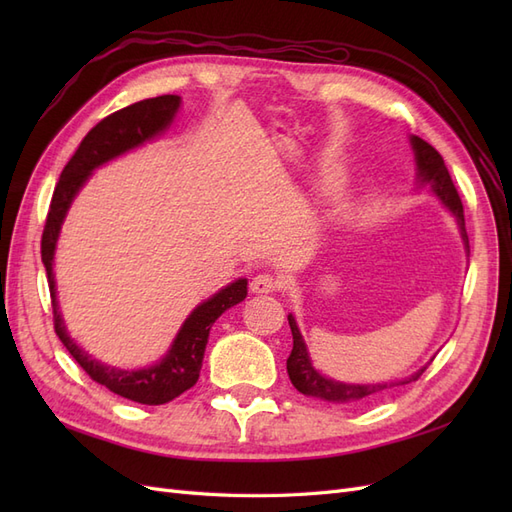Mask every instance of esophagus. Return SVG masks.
Wrapping results in <instances>:
<instances>
[{"instance_id":"34e87169","label":"esophagus","mask_w":512,"mask_h":512,"mask_svg":"<svg viewBox=\"0 0 512 512\" xmlns=\"http://www.w3.org/2000/svg\"><path fill=\"white\" fill-rule=\"evenodd\" d=\"M277 288H280V284H277V280L271 273H260L250 282V290L256 294H269V292H275Z\"/></svg>"}]
</instances>
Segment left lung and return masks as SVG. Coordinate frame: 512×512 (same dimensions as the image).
<instances>
[{"mask_svg": "<svg viewBox=\"0 0 512 512\" xmlns=\"http://www.w3.org/2000/svg\"><path fill=\"white\" fill-rule=\"evenodd\" d=\"M410 145L414 151L418 188L429 185L433 196H438L440 203L453 213V218L457 220V226L461 232L463 247H466V254L470 256V241H468V232H466V220H463V205H461V198L455 190V183H453L451 175H448V168H446L442 156L429 143H425L423 138H418L414 134L410 136ZM288 324L292 331V352L286 361L290 382L294 384V389H297L299 393H303L307 397L322 399V401H331V404H359V401L374 399L386 391L395 389V386H404V384L418 380L429 365L427 363L421 369H416L414 374L401 378V380H391V382H374V384L339 382V380L322 376L320 371L314 367L305 339L299 331V324H297V320H294L292 314H288Z\"/></svg>", "mask_w": 512, "mask_h": 512, "instance_id": "1", "label": "left lung"}]
</instances>
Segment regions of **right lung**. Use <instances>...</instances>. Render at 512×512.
<instances>
[{
	"label": "right lung",
	"mask_w": 512,
	"mask_h": 512,
	"mask_svg": "<svg viewBox=\"0 0 512 512\" xmlns=\"http://www.w3.org/2000/svg\"><path fill=\"white\" fill-rule=\"evenodd\" d=\"M179 106V96L149 98L121 108V111L102 119L96 128H91L66 168L61 170L42 232V262L46 275H49L55 333L61 339V344L68 348L74 361L87 371L91 380L106 386L108 391L119 397L145 406L168 404L170 399L192 389L200 376V367H203V356L213 322L226 309L247 297V280L239 277V280L230 282L207 301L196 305L160 361L141 369H121L94 359L70 337L64 316L59 312L53 262L61 224H64L74 198L79 196L83 185L94 175V170L164 134L173 126Z\"/></svg>",
	"instance_id": "obj_1"
}]
</instances>
